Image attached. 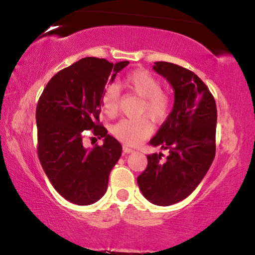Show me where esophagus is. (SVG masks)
I'll use <instances>...</instances> for the list:
<instances>
[{"label":"esophagus","instance_id":"34e87169","mask_svg":"<svg viewBox=\"0 0 255 255\" xmlns=\"http://www.w3.org/2000/svg\"><path fill=\"white\" fill-rule=\"evenodd\" d=\"M123 149H124V152H125V153H127V154L135 152V149L130 148V147H129V146H127V145H124V146H123Z\"/></svg>","mask_w":255,"mask_h":255}]
</instances>
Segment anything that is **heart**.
Listing matches in <instances>:
<instances>
[{"instance_id": "obj_1", "label": "heart", "mask_w": 255, "mask_h": 255, "mask_svg": "<svg viewBox=\"0 0 255 255\" xmlns=\"http://www.w3.org/2000/svg\"><path fill=\"white\" fill-rule=\"evenodd\" d=\"M122 86L141 98L139 115H146L156 124H162L169 118L172 110V97L163 91L157 77L145 70H135L124 77ZM120 94L116 85L105 90L101 99L102 110L108 117H114L119 110ZM114 135L128 145H137L152 132V125L147 118L122 119L112 128Z\"/></svg>"}]
</instances>
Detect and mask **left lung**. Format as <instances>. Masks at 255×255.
Returning a JSON list of instances; mask_svg holds the SVG:
<instances>
[{
    "instance_id": "8db88e82",
    "label": "left lung",
    "mask_w": 255,
    "mask_h": 255,
    "mask_svg": "<svg viewBox=\"0 0 255 255\" xmlns=\"http://www.w3.org/2000/svg\"><path fill=\"white\" fill-rule=\"evenodd\" d=\"M153 68L174 90L173 109L149 141L169 149V155H147V167L137 183L152 204L170 206L198 187L214 161L217 108L209 89L193 72L167 62H155Z\"/></svg>"
}]
</instances>
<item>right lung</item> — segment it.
Segmentation results:
<instances>
[{
  "label": "right lung",
  "instance_id": "add662e5",
  "mask_svg": "<svg viewBox=\"0 0 255 255\" xmlns=\"http://www.w3.org/2000/svg\"><path fill=\"white\" fill-rule=\"evenodd\" d=\"M129 64L85 57L51 77L36 109L38 157L50 183L72 204L86 206L105 195L122 145L100 124L108 80ZM85 130L105 137L104 145L83 146Z\"/></svg>",
  "mask_w": 255,
  "mask_h": 255
}]
</instances>
